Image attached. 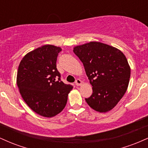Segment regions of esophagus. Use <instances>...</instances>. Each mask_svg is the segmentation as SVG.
<instances>
[{
  "label": "esophagus",
  "instance_id": "1",
  "mask_svg": "<svg viewBox=\"0 0 148 148\" xmlns=\"http://www.w3.org/2000/svg\"><path fill=\"white\" fill-rule=\"evenodd\" d=\"M75 85H76V86H81V85H82V81H81L80 79H77L76 80V81H75Z\"/></svg>",
  "mask_w": 148,
  "mask_h": 148
}]
</instances>
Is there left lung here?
Wrapping results in <instances>:
<instances>
[{
	"instance_id": "obj_1",
	"label": "left lung",
	"mask_w": 148,
	"mask_h": 148,
	"mask_svg": "<svg viewBox=\"0 0 148 148\" xmlns=\"http://www.w3.org/2000/svg\"><path fill=\"white\" fill-rule=\"evenodd\" d=\"M73 51L83 62L92 86L86 102L99 113L111 111L128 88L131 69L127 58L118 49L99 42L76 46Z\"/></svg>"
}]
</instances>
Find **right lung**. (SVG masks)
Returning <instances> with one entry per match:
<instances>
[{"label": "right lung", "instance_id": "obj_1", "mask_svg": "<svg viewBox=\"0 0 148 148\" xmlns=\"http://www.w3.org/2000/svg\"><path fill=\"white\" fill-rule=\"evenodd\" d=\"M61 50L54 45L42 46L25 55L18 65L16 84L22 98L34 112L46 118L56 116L64 109L73 88L60 81L56 68Z\"/></svg>", "mask_w": 148, "mask_h": 148}]
</instances>
